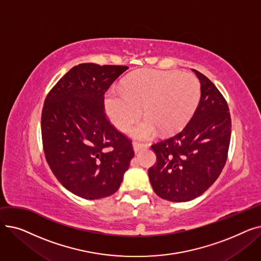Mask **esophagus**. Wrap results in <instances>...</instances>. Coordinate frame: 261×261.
<instances>
[{
  "label": "esophagus",
  "mask_w": 261,
  "mask_h": 261,
  "mask_svg": "<svg viewBox=\"0 0 261 261\" xmlns=\"http://www.w3.org/2000/svg\"><path fill=\"white\" fill-rule=\"evenodd\" d=\"M148 147V145L147 144H141V143H133V150H134V152L135 153H138V152H140L141 150H143V149H146Z\"/></svg>",
  "instance_id": "1"
}]
</instances>
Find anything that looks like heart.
Listing matches in <instances>:
<instances>
[{"label":"heart","mask_w":261,"mask_h":261,"mask_svg":"<svg viewBox=\"0 0 261 261\" xmlns=\"http://www.w3.org/2000/svg\"><path fill=\"white\" fill-rule=\"evenodd\" d=\"M121 91H108L106 113L119 130H127L143 112L146 118L130 131L135 139H150L180 131L194 115L201 98L199 80L176 71L141 70L122 80Z\"/></svg>","instance_id":"1"}]
</instances>
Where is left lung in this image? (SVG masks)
<instances>
[{"label":"left lung","instance_id":"left-lung-1","mask_svg":"<svg viewBox=\"0 0 261 261\" xmlns=\"http://www.w3.org/2000/svg\"><path fill=\"white\" fill-rule=\"evenodd\" d=\"M200 80L201 98L185 128L151 146L156 163L148 170L154 193L171 202H187L206 191L220 175L227 159L231 121L227 103L213 82Z\"/></svg>","mask_w":261,"mask_h":261}]
</instances>
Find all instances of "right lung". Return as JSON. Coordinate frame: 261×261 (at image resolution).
Masks as SVG:
<instances>
[{
  "label": "right lung",
  "mask_w": 261,
  "mask_h": 261,
  "mask_svg": "<svg viewBox=\"0 0 261 261\" xmlns=\"http://www.w3.org/2000/svg\"><path fill=\"white\" fill-rule=\"evenodd\" d=\"M128 68L78 64L45 98L41 116L45 159L62 186L80 198L116 193L134 156L131 142L103 111L105 93Z\"/></svg>",
  "instance_id": "right-lung-1"
}]
</instances>
